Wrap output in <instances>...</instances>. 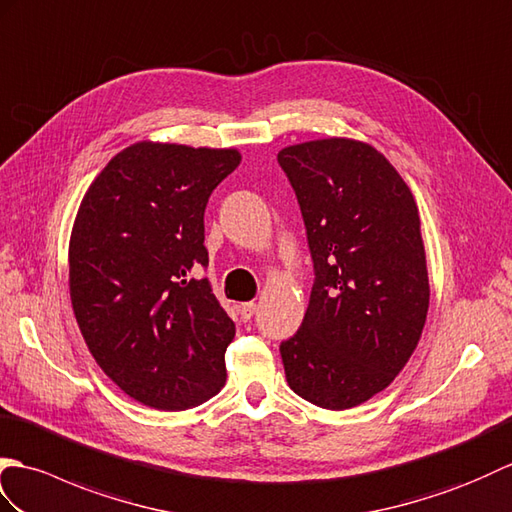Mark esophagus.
Segmentation results:
<instances>
[{
	"label": "esophagus",
	"mask_w": 512,
	"mask_h": 512,
	"mask_svg": "<svg viewBox=\"0 0 512 512\" xmlns=\"http://www.w3.org/2000/svg\"><path fill=\"white\" fill-rule=\"evenodd\" d=\"M238 313H241V320L243 322H249L254 317V313H256V304L254 302H245V304H241V309H238Z\"/></svg>",
	"instance_id": "obj_1"
}]
</instances>
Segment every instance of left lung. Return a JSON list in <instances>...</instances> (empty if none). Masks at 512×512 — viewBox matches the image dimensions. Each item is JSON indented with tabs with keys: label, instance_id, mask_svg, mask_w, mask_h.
<instances>
[{
	"label": "left lung",
	"instance_id": "left-lung-1",
	"mask_svg": "<svg viewBox=\"0 0 512 512\" xmlns=\"http://www.w3.org/2000/svg\"><path fill=\"white\" fill-rule=\"evenodd\" d=\"M315 267L300 331L280 344L289 388L348 410L396 379L423 335L429 278L418 206L385 155L350 138L278 153Z\"/></svg>",
	"mask_w": 512,
	"mask_h": 512
}]
</instances>
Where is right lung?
Returning <instances> with one entry per match:
<instances>
[{
    "label": "right lung",
    "mask_w": 512,
    "mask_h": 512,
    "mask_svg": "<svg viewBox=\"0 0 512 512\" xmlns=\"http://www.w3.org/2000/svg\"><path fill=\"white\" fill-rule=\"evenodd\" d=\"M236 149L135 142L100 170L70 236V298L102 372L153 410H190L225 385L234 322L208 278L203 212Z\"/></svg>",
    "instance_id": "1"
}]
</instances>
